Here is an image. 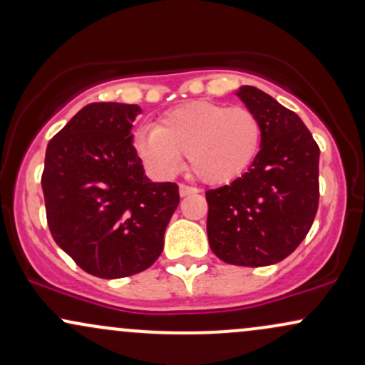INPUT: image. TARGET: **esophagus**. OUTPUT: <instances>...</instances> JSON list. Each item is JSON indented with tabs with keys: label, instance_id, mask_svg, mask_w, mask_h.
<instances>
[{
	"label": "esophagus",
	"instance_id": "1",
	"mask_svg": "<svg viewBox=\"0 0 365 365\" xmlns=\"http://www.w3.org/2000/svg\"><path fill=\"white\" fill-rule=\"evenodd\" d=\"M197 192H199V188H195V187L185 185V183H182V185H180V195H182V197L197 194Z\"/></svg>",
	"mask_w": 365,
	"mask_h": 365
}]
</instances>
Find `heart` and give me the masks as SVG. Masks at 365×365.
<instances>
[{
    "label": "heart",
    "mask_w": 365,
    "mask_h": 365,
    "mask_svg": "<svg viewBox=\"0 0 365 365\" xmlns=\"http://www.w3.org/2000/svg\"><path fill=\"white\" fill-rule=\"evenodd\" d=\"M261 144L262 123L254 111L211 101L180 106L135 133L137 153L154 171L175 173L187 156L192 173L211 185L242 177Z\"/></svg>",
    "instance_id": "obj_1"
}]
</instances>
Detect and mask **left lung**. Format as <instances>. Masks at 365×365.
I'll return each instance as SVG.
<instances>
[{
	"instance_id": "left-lung-1",
	"label": "left lung",
	"mask_w": 365,
	"mask_h": 365,
	"mask_svg": "<svg viewBox=\"0 0 365 365\" xmlns=\"http://www.w3.org/2000/svg\"><path fill=\"white\" fill-rule=\"evenodd\" d=\"M238 98L262 123L257 158L230 185L211 188L207 237L221 261L261 267L288 257L309 233L319 206V145L299 115L255 87Z\"/></svg>"
}]
</instances>
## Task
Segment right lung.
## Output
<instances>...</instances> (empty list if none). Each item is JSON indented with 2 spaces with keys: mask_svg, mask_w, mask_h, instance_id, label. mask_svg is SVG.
Wrapping results in <instances>:
<instances>
[{
  "mask_svg": "<svg viewBox=\"0 0 365 365\" xmlns=\"http://www.w3.org/2000/svg\"><path fill=\"white\" fill-rule=\"evenodd\" d=\"M137 115V104H87L46 149L49 232L77 266L104 279L153 266L180 204L177 183L144 177L130 133Z\"/></svg>",
  "mask_w": 365,
  "mask_h": 365,
  "instance_id": "add662e5",
  "label": "right lung"
}]
</instances>
